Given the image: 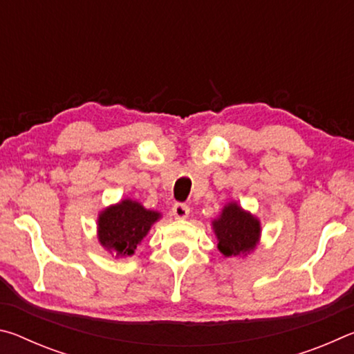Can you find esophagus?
<instances>
[{
  "mask_svg": "<svg viewBox=\"0 0 354 354\" xmlns=\"http://www.w3.org/2000/svg\"><path fill=\"white\" fill-rule=\"evenodd\" d=\"M171 212L175 215V218H187L190 209L187 205H183V203H176L175 206L171 207Z\"/></svg>",
  "mask_w": 354,
  "mask_h": 354,
  "instance_id": "1",
  "label": "esophagus"
}]
</instances>
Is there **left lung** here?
I'll return each instance as SVG.
<instances>
[{
    "mask_svg": "<svg viewBox=\"0 0 354 354\" xmlns=\"http://www.w3.org/2000/svg\"><path fill=\"white\" fill-rule=\"evenodd\" d=\"M217 248L225 257H245L261 243V220L239 205L226 203L218 217L212 220Z\"/></svg>",
    "mask_w": 354,
    "mask_h": 354,
    "instance_id": "8db88e82",
    "label": "left lung"
}]
</instances>
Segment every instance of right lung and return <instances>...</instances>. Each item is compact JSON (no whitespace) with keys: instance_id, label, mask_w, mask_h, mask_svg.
I'll return each instance as SVG.
<instances>
[{"instance_id":"1","label":"right lung","mask_w":354,"mask_h":354,"mask_svg":"<svg viewBox=\"0 0 354 354\" xmlns=\"http://www.w3.org/2000/svg\"><path fill=\"white\" fill-rule=\"evenodd\" d=\"M162 214L147 209L142 203L124 198L98 212L97 237L101 247L115 257H128L136 253L137 245L151 230Z\"/></svg>"}]
</instances>
